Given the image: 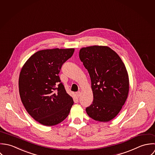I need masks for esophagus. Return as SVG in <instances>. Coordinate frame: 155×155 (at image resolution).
<instances>
[{
    "label": "esophagus",
    "mask_w": 155,
    "mask_h": 155,
    "mask_svg": "<svg viewBox=\"0 0 155 155\" xmlns=\"http://www.w3.org/2000/svg\"><path fill=\"white\" fill-rule=\"evenodd\" d=\"M76 95H77V96L78 97H79L80 96V95H81V92H77V93H76Z\"/></svg>",
    "instance_id": "obj_1"
}]
</instances>
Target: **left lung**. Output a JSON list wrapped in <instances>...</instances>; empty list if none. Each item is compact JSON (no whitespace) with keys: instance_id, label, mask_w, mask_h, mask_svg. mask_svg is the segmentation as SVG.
<instances>
[{"instance_id":"obj_1","label":"left lung","mask_w":155,"mask_h":155,"mask_svg":"<svg viewBox=\"0 0 155 155\" xmlns=\"http://www.w3.org/2000/svg\"><path fill=\"white\" fill-rule=\"evenodd\" d=\"M79 57L89 72L93 94L86 113L94 120L109 122L118 114L127 97L129 83L124 64L106 46L82 48Z\"/></svg>"}]
</instances>
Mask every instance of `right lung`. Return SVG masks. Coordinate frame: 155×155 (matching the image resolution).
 I'll return each instance as SVG.
<instances>
[{
  "instance_id": "add662e5",
  "label": "right lung",
  "mask_w": 155,
  "mask_h": 155,
  "mask_svg": "<svg viewBox=\"0 0 155 155\" xmlns=\"http://www.w3.org/2000/svg\"><path fill=\"white\" fill-rule=\"evenodd\" d=\"M74 48L47 49L37 51L26 61L19 77V93L28 113L45 126L60 124L74 104L59 74Z\"/></svg>"
}]
</instances>
